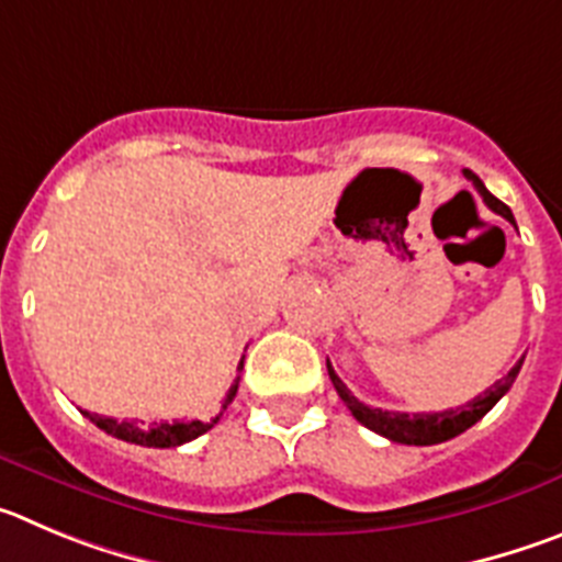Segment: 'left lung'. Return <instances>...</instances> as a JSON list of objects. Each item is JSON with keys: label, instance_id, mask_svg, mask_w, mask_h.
Here are the masks:
<instances>
[{"label": "left lung", "instance_id": "8db88e82", "mask_svg": "<svg viewBox=\"0 0 562 562\" xmlns=\"http://www.w3.org/2000/svg\"><path fill=\"white\" fill-rule=\"evenodd\" d=\"M470 181H473L479 193H482L484 204H487L493 212H498L502 218H507L509 224L515 226V218H513V212H509V206L495 199L487 187L482 184V179H479V176L470 173ZM520 363H524V358H520V361L509 369L507 375L498 378L493 386L484 389L482 394H476V397H473L470 403H464V406L445 408V412H434V414H406V412H383V408H369L367 403L358 401L356 394L344 386V381L336 375V369L330 367V361H327V372H330V381H333V386H336L338 397L344 401V406L350 408L352 417H356L361 426H367L369 431H375V434H381V437L392 439V442H403V445H437V442H445V439L459 437V434L468 431L470 426H476L479 419H482L484 414H487L490 408H493L495 403L502 401L504 394L509 392V386H513L515 378H518V372H520Z\"/></svg>", "mask_w": 562, "mask_h": 562}]
</instances>
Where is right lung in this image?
<instances>
[{
	"label": "right lung",
	"instance_id": "add662e5",
	"mask_svg": "<svg viewBox=\"0 0 562 562\" xmlns=\"http://www.w3.org/2000/svg\"><path fill=\"white\" fill-rule=\"evenodd\" d=\"M240 367H244V363H240ZM235 394H237V381L232 383V389L226 392L224 412H226V406L235 401ZM83 414L92 419L94 426L103 428L105 434H111V437L123 439V442L145 445V448H176V445H184V442H190V439H195V437H201V434L210 431V428L221 419V414H218V417H212L210 423L193 419V423H154V426H136V423H128V419L117 423L114 417H100V414H89V412H83Z\"/></svg>",
	"mask_w": 562,
	"mask_h": 562
}]
</instances>
